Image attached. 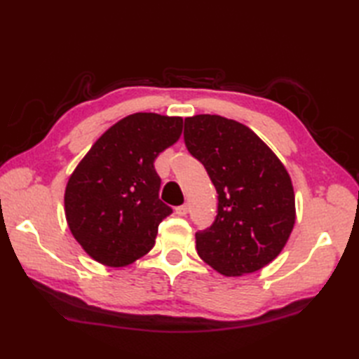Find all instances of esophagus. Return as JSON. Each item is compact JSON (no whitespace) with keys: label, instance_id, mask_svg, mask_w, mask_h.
Listing matches in <instances>:
<instances>
[{"label":"esophagus","instance_id":"1","mask_svg":"<svg viewBox=\"0 0 359 359\" xmlns=\"http://www.w3.org/2000/svg\"><path fill=\"white\" fill-rule=\"evenodd\" d=\"M175 212H177L179 216H187V212H188V205H187V203L180 205V207L175 208Z\"/></svg>","mask_w":359,"mask_h":359}]
</instances>
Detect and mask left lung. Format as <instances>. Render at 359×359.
<instances>
[{
	"label": "left lung",
	"mask_w": 359,
	"mask_h": 359,
	"mask_svg": "<svg viewBox=\"0 0 359 359\" xmlns=\"http://www.w3.org/2000/svg\"><path fill=\"white\" fill-rule=\"evenodd\" d=\"M184 140L217 191L215 222L196 233L197 253L225 276L261 270L284 248L296 219L284 165L250 128L220 116L185 118Z\"/></svg>",
	"instance_id": "1"
}]
</instances>
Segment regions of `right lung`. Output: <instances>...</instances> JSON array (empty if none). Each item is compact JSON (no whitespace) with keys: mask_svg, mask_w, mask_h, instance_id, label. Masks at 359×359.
I'll return each mask as SVG.
<instances>
[{"mask_svg":"<svg viewBox=\"0 0 359 359\" xmlns=\"http://www.w3.org/2000/svg\"><path fill=\"white\" fill-rule=\"evenodd\" d=\"M180 117L137 112L111 126L69 177L66 220L97 262L125 266L154 247L158 224L172 208L158 199L154 160L179 140Z\"/></svg>","mask_w":359,"mask_h":359,"instance_id":"add662e5","label":"right lung"}]
</instances>
